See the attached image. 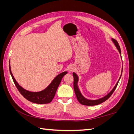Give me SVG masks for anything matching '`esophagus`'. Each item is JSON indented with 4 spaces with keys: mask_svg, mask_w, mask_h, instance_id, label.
Here are the masks:
<instances>
[{
    "mask_svg": "<svg viewBox=\"0 0 134 134\" xmlns=\"http://www.w3.org/2000/svg\"><path fill=\"white\" fill-rule=\"evenodd\" d=\"M74 68H73V66H70V67H69V71H72L74 70Z\"/></svg>",
    "mask_w": 134,
    "mask_h": 134,
    "instance_id": "esophagus-1",
    "label": "esophagus"
}]
</instances>
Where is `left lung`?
Here are the masks:
<instances>
[{"instance_id":"left-lung-1","label":"left lung","mask_w":134,"mask_h":134,"mask_svg":"<svg viewBox=\"0 0 134 134\" xmlns=\"http://www.w3.org/2000/svg\"><path fill=\"white\" fill-rule=\"evenodd\" d=\"M112 40L113 42L115 43V45L117 47V50H119L120 54L121 55V49H120V47L119 46V43L117 42V41L115 39L112 38ZM121 75H122V74H121ZM121 75L120 77L118 82H117L114 88H113V90L110 92H109L107 95L104 96L102 98H100V99H97V100H90V99H86V98H84V97L82 96V94H81V93H80L79 88H78V76H77V75L75 73V72H73V73H72V75H73V77H74V83H73L74 90V92H75L77 99H78V100L79 101V102L80 103H81L83 105H85V106H95V105H98L99 104H100V103L104 102V101L107 100L109 98V97H111V96L112 94V93L114 92L115 90H116V88L117 86V84H118V83L119 82V80L121 77Z\"/></svg>"}]
</instances>
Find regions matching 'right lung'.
I'll use <instances>...</instances> for the list:
<instances>
[{
	"label": "right lung",
	"instance_id": "add662e5",
	"mask_svg": "<svg viewBox=\"0 0 134 134\" xmlns=\"http://www.w3.org/2000/svg\"><path fill=\"white\" fill-rule=\"evenodd\" d=\"M9 71L12 78L19 93L28 100L37 104H46L51 102L55 95L56 90H57L63 77L68 73L67 71H64L56 76L49 86L44 90L38 92H32L25 90L16 82L11 72L10 65Z\"/></svg>",
	"mask_w": 134,
	"mask_h": 134
}]
</instances>
